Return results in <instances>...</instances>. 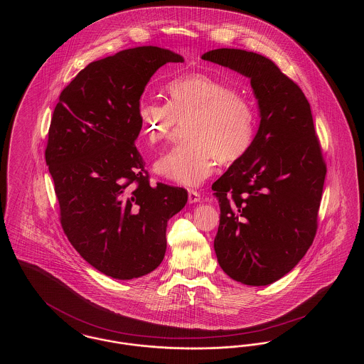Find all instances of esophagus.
Listing matches in <instances>:
<instances>
[{"instance_id":"esophagus-1","label":"esophagus","mask_w":364,"mask_h":364,"mask_svg":"<svg viewBox=\"0 0 364 364\" xmlns=\"http://www.w3.org/2000/svg\"><path fill=\"white\" fill-rule=\"evenodd\" d=\"M188 202H190V203H198V202H200V195H199L198 191H188Z\"/></svg>"}]
</instances>
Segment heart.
<instances>
[{
	"mask_svg": "<svg viewBox=\"0 0 364 364\" xmlns=\"http://www.w3.org/2000/svg\"><path fill=\"white\" fill-rule=\"evenodd\" d=\"M169 102L143 100L138 106L141 132L156 144L187 125L188 141L156 162V173L186 187H198L214 172L217 161L232 164L251 149L257 134V110L235 87L195 73L168 83Z\"/></svg>",
	"mask_w": 364,
	"mask_h": 364,
	"instance_id": "b5f03b06",
	"label": "heart"
}]
</instances>
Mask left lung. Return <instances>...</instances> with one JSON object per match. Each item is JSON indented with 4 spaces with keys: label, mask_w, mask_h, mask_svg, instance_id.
<instances>
[{
    "label": "left lung",
    "mask_w": 364,
    "mask_h": 364,
    "mask_svg": "<svg viewBox=\"0 0 364 364\" xmlns=\"http://www.w3.org/2000/svg\"><path fill=\"white\" fill-rule=\"evenodd\" d=\"M202 60L248 77L259 110L251 149L211 187L221 210L214 251L232 279L269 285L300 262L316 232L326 165L311 107L258 53L215 49Z\"/></svg>",
    "instance_id": "obj_1"
}]
</instances>
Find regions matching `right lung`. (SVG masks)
Wrapping results in <instances>:
<instances>
[{
    "mask_svg": "<svg viewBox=\"0 0 364 364\" xmlns=\"http://www.w3.org/2000/svg\"><path fill=\"white\" fill-rule=\"evenodd\" d=\"M168 63L184 58L140 46L94 61L63 90L53 113L45 158L61 225L83 259L116 279L156 270L168 221L188 200L184 188L151 186L135 147L140 97Z\"/></svg>",
    "mask_w": 364,
    "mask_h": 364,
    "instance_id": "1",
    "label": "right lung"
}]
</instances>
